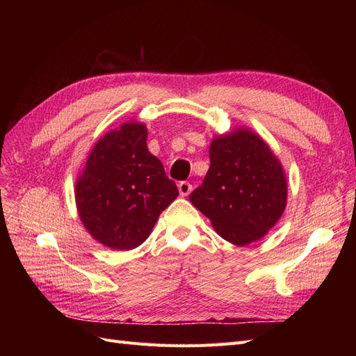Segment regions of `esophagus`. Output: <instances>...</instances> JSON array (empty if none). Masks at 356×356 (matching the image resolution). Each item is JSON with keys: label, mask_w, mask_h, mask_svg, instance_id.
Listing matches in <instances>:
<instances>
[{"label": "esophagus", "mask_w": 356, "mask_h": 356, "mask_svg": "<svg viewBox=\"0 0 356 356\" xmlns=\"http://www.w3.org/2000/svg\"><path fill=\"white\" fill-rule=\"evenodd\" d=\"M178 190L181 193V196H188L190 193H191V190H193V186L190 184L188 181H181L179 184H178Z\"/></svg>", "instance_id": "obj_1"}]
</instances>
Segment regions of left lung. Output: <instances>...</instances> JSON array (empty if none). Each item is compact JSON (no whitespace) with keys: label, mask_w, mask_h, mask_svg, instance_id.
<instances>
[{"label":"left lung","mask_w":356,"mask_h":356,"mask_svg":"<svg viewBox=\"0 0 356 356\" xmlns=\"http://www.w3.org/2000/svg\"><path fill=\"white\" fill-rule=\"evenodd\" d=\"M211 166L190 202L211 220L222 239L246 245L261 239L281 218L286 179L263 139L246 129L215 138Z\"/></svg>","instance_id":"1"}]
</instances>
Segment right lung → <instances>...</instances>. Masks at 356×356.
<instances>
[{"instance_id": "right-lung-1", "label": "right lung", "mask_w": 356, "mask_h": 356, "mask_svg": "<svg viewBox=\"0 0 356 356\" xmlns=\"http://www.w3.org/2000/svg\"><path fill=\"white\" fill-rule=\"evenodd\" d=\"M177 196L175 182L148 152L143 123H124L99 139L75 184L84 227L111 250L141 245Z\"/></svg>"}]
</instances>
